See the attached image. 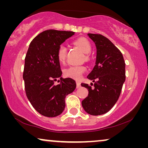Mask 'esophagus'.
Returning <instances> with one entry per match:
<instances>
[{"instance_id":"34e87169","label":"esophagus","mask_w":148,"mask_h":148,"mask_svg":"<svg viewBox=\"0 0 148 148\" xmlns=\"http://www.w3.org/2000/svg\"><path fill=\"white\" fill-rule=\"evenodd\" d=\"M76 84H77V88H79L81 87V84L79 82H76Z\"/></svg>"}]
</instances>
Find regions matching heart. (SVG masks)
Returning <instances> with one entry per match:
<instances>
[{"label": "heart", "instance_id": "obj_1", "mask_svg": "<svg viewBox=\"0 0 148 148\" xmlns=\"http://www.w3.org/2000/svg\"><path fill=\"white\" fill-rule=\"evenodd\" d=\"M74 44L79 48L84 53L86 54V59L89 60L88 54L92 50V45L88 40L84 38H79L74 41ZM56 57L60 63L63 64L66 61V48L64 45H60L58 48ZM86 71V68L84 66H70L69 67L64 70V75L67 77L73 78L75 79H79L82 76L84 73Z\"/></svg>", "mask_w": 148, "mask_h": 148}]
</instances>
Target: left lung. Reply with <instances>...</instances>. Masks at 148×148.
Listing matches in <instances>:
<instances>
[{
	"label": "left lung",
	"instance_id": "1",
	"mask_svg": "<svg viewBox=\"0 0 148 148\" xmlns=\"http://www.w3.org/2000/svg\"><path fill=\"white\" fill-rule=\"evenodd\" d=\"M88 36L96 47V63L88 75L94 88L82 84L89 92L82 104L87 113L98 116L108 112L118 100L125 81V62L120 50L108 38L100 34Z\"/></svg>",
	"mask_w": 148,
	"mask_h": 148
}]
</instances>
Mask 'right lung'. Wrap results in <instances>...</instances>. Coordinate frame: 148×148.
I'll return each mask as SVG.
<instances>
[{"label": "right lung", "instance_id": "obj_1", "mask_svg": "<svg viewBox=\"0 0 148 148\" xmlns=\"http://www.w3.org/2000/svg\"><path fill=\"white\" fill-rule=\"evenodd\" d=\"M73 32L46 30L31 42L25 58L23 79L26 96L32 106L47 117L60 115L65 108V98L76 88L75 81L62 79L58 48ZM61 79L56 86L54 82ZM58 82H60L58 80Z\"/></svg>", "mask_w": 148, "mask_h": 148}]
</instances>
